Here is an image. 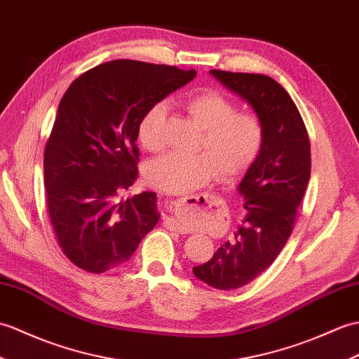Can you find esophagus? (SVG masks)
<instances>
[{
    "mask_svg": "<svg viewBox=\"0 0 359 359\" xmlns=\"http://www.w3.org/2000/svg\"><path fill=\"white\" fill-rule=\"evenodd\" d=\"M200 196L202 194H197V196H189V197H185L183 198V202H193L194 205H191V206H198L197 203L198 202H203V198H200ZM163 223H165V226H168V228H171V229H174V231H177V232H185L187 229L182 226V223L179 222V219L177 217H166L165 220H163Z\"/></svg>",
    "mask_w": 359,
    "mask_h": 359,
    "instance_id": "obj_1",
    "label": "esophagus"
}]
</instances>
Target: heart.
Returning <instances> with one entry per match:
<instances>
[{
  "instance_id": "b5f03b06",
  "label": "heart",
  "mask_w": 359,
  "mask_h": 359,
  "mask_svg": "<svg viewBox=\"0 0 359 359\" xmlns=\"http://www.w3.org/2000/svg\"><path fill=\"white\" fill-rule=\"evenodd\" d=\"M183 108L203 130L198 140V149L203 153H168L159 157L147 168L148 182L163 193L183 194L215 176L223 182L243 176L263 148L264 127L260 118L238 111L232 99L212 90L189 95L183 101ZM165 119L166 105L157 102L139 121L137 136L148 151L162 148Z\"/></svg>"
}]
</instances>
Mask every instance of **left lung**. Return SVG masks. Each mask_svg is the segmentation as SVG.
Returning a JSON list of instances; mask_svg holds the SVG:
<instances>
[{"label": "left lung", "instance_id": "1", "mask_svg": "<svg viewBox=\"0 0 359 359\" xmlns=\"http://www.w3.org/2000/svg\"><path fill=\"white\" fill-rule=\"evenodd\" d=\"M211 74L251 104L264 127L262 151L238 185L246 200L243 224L234 240L193 269L208 286L231 290L268 269L292 234L311 177V142L295 102L277 81L258 73Z\"/></svg>", "mask_w": 359, "mask_h": 359}]
</instances>
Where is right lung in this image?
Wrapping results in <instances>:
<instances>
[{"label": "right lung", "mask_w": 359, "mask_h": 359, "mask_svg": "<svg viewBox=\"0 0 359 359\" xmlns=\"http://www.w3.org/2000/svg\"><path fill=\"white\" fill-rule=\"evenodd\" d=\"M194 76L116 60L67 88L44 149V187L57 245L79 269L102 273L127 263L156 226V193L121 198L137 177L139 121Z\"/></svg>", "instance_id": "1"}]
</instances>
